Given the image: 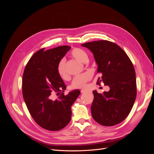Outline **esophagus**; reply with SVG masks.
Wrapping results in <instances>:
<instances>
[{
  "label": "esophagus",
  "instance_id": "34e87169",
  "mask_svg": "<svg viewBox=\"0 0 154 154\" xmlns=\"http://www.w3.org/2000/svg\"><path fill=\"white\" fill-rule=\"evenodd\" d=\"M81 93H85V92H87V90H85V89H82V90H81Z\"/></svg>",
  "mask_w": 154,
  "mask_h": 154
}]
</instances>
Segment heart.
Listing matches in <instances>:
<instances>
[{
	"instance_id": "b5f03b06",
	"label": "heart",
	"mask_w": 154,
	"mask_h": 154,
	"mask_svg": "<svg viewBox=\"0 0 154 154\" xmlns=\"http://www.w3.org/2000/svg\"><path fill=\"white\" fill-rule=\"evenodd\" d=\"M70 57L81 62H86L88 59V55L83 49L80 48H74L70 52ZM57 71L59 76L62 79L67 78V72L66 68V61L63 59L59 62L57 66ZM91 75L88 73H84L76 76L71 83V87L73 88H81L84 87L86 83L89 81Z\"/></svg>"
}]
</instances>
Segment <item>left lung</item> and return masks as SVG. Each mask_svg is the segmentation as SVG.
I'll return each mask as SVG.
<instances>
[{
    "label": "left lung",
    "instance_id": "left-lung-1",
    "mask_svg": "<svg viewBox=\"0 0 154 154\" xmlns=\"http://www.w3.org/2000/svg\"><path fill=\"white\" fill-rule=\"evenodd\" d=\"M91 51L97 64V84L103 82L109 92L93 91L91 106L93 119L99 124L110 127L122 122L131 111L137 95L136 78L131 60L118 45L108 40L82 44Z\"/></svg>",
    "mask_w": 154,
    "mask_h": 154
}]
</instances>
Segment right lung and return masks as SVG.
<instances>
[{
    "mask_svg": "<svg viewBox=\"0 0 154 154\" xmlns=\"http://www.w3.org/2000/svg\"><path fill=\"white\" fill-rule=\"evenodd\" d=\"M36 52L25 67L22 78V95L31 116L42 128L58 131L71 119V106L80 94L79 90L64 95L65 85L57 71L59 62L71 49L59 46ZM61 93L57 99L54 94Z\"/></svg>",
    "mask_w": 154,
    "mask_h": 154,
    "instance_id": "right-lung-1",
    "label": "right lung"
}]
</instances>
